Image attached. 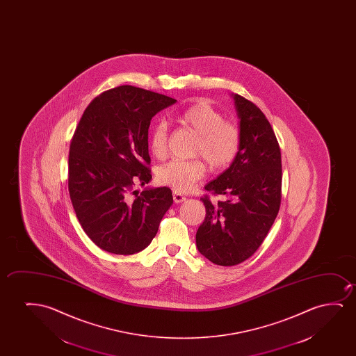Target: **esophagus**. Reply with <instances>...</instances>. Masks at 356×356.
Listing matches in <instances>:
<instances>
[{
    "mask_svg": "<svg viewBox=\"0 0 356 356\" xmlns=\"http://www.w3.org/2000/svg\"><path fill=\"white\" fill-rule=\"evenodd\" d=\"M172 197H174V202H175V203H182L184 200H186L185 195H181L179 192H174Z\"/></svg>",
    "mask_w": 356,
    "mask_h": 356,
    "instance_id": "obj_1",
    "label": "esophagus"
}]
</instances>
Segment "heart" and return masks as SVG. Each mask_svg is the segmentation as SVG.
<instances>
[{"label":"heart","instance_id":"obj_1","mask_svg":"<svg viewBox=\"0 0 356 356\" xmlns=\"http://www.w3.org/2000/svg\"><path fill=\"white\" fill-rule=\"evenodd\" d=\"M182 127L198 136L195 156H203L211 169L221 170L234 163L241 148V132L236 124L225 120L222 113L204 101L186 108L179 117ZM148 146L156 158H164L168 152V127L156 122L148 136ZM205 175L200 161H171L156 171L161 185L176 192L187 193L195 188Z\"/></svg>","mask_w":356,"mask_h":356}]
</instances>
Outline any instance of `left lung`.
Instances as JSON below:
<instances>
[{
    "label": "left lung",
    "mask_w": 356,
    "mask_h": 356,
    "mask_svg": "<svg viewBox=\"0 0 356 356\" xmlns=\"http://www.w3.org/2000/svg\"><path fill=\"white\" fill-rule=\"evenodd\" d=\"M241 132L237 158L205 186V219L195 234L197 248L211 263L234 266L250 258L276 219L282 193V163L277 138L260 108L234 95Z\"/></svg>",
    "instance_id": "8db88e82"
}]
</instances>
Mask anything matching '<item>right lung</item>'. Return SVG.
Segmentation results:
<instances>
[{"mask_svg": "<svg viewBox=\"0 0 356 356\" xmlns=\"http://www.w3.org/2000/svg\"><path fill=\"white\" fill-rule=\"evenodd\" d=\"M176 99L131 85L93 98L69 148L68 190L85 234L113 254L138 253L156 237L172 204L168 187L136 190L152 180L148 127Z\"/></svg>", "mask_w": 356, "mask_h": 356, "instance_id": "add662e5", "label": "right lung"}]
</instances>
